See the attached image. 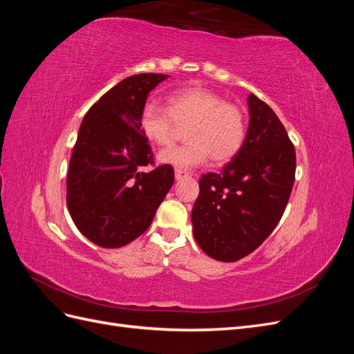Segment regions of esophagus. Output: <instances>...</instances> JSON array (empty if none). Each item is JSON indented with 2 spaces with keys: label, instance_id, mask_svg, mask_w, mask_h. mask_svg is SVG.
<instances>
[{
  "label": "esophagus",
  "instance_id": "obj_1",
  "mask_svg": "<svg viewBox=\"0 0 354 354\" xmlns=\"http://www.w3.org/2000/svg\"><path fill=\"white\" fill-rule=\"evenodd\" d=\"M176 180H180V178H183V177H187L189 176V173L187 171H183V169H176Z\"/></svg>",
  "mask_w": 354,
  "mask_h": 354
}]
</instances>
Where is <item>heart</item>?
Returning <instances> with one entry per match:
<instances>
[{"label": "heart", "mask_w": 354, "mask_h": 354, "mask_svg": "<svg viewBox=\"0 0 354 354\" xmlns=\"http://www.w3.org/2000/svg\"><path fill=\"white\" fill-rule=\"evenodd\" d=\"M177 125H190L185 146H173L159 152L160 164L176 169L203 165L211 156L224 164L239 153L246 136L243 112L227 103L220 94L207 88L178 90L168 97V108L149 103L140 118L142 131L149 142L168 146L174 140Z\"/></svg>", "instance_id": "1"}]
</instances>
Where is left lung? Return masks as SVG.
Masks as SVG:
<instances>
[{"mask_svg": "<svg viewBox=\"0 0 354 354\" xmlns=\"http://www.w3.org/2000/svg\"><path fill=\"white\" fill-rule=\"evenodd\" d=\"M250 125L239 153L220 173L203 174L192 209L194 236L218 261L255 251L279 223L295 180V149L279 118L248 95Z\"/></svg>", "mask_w": 354, "mask_h": 354, "instance_id": "8db88e82", "label": "left lung"}]
</instances>
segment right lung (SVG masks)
I'll use <instances>...</instances> for the list:
<instances>
[{
  "label": "right lung",
  "mask_w": 354,
  "mask_h": 354,
  "mask_svg": "<svg viewBox=\"0 0 354 354\" xmlns=\"http://www.w3.org/2000/svg\"><path fill=\"white\" fill-rule=\"evenodd\" d=\"M162 73L118 82L84 116L69 160L66 203L75 226L93 243L121 248L147 230L174 183V169L153 164L140 118Z\"/></svg>",
  "instance_id": "add662e5"
}]
</instances>
